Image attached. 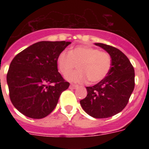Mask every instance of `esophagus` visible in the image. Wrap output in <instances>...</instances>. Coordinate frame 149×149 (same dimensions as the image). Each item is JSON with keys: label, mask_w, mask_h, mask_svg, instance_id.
Instances as JSON below:
<instances>
[{"label": "esophagus", "mask_w": 149, "mask_h": 149, "mask_svg": "<svg viewBox=\"0 0 149 149\" xmlns=\"http://www.w3.org/2000/svg\"><path fill=\"white\" fill-rule=\"evenodd\" d=\"M70 87L72 89H77L78 88V85H76V84H71Z\"/></svg>", "instance_id": "esophagus-1"}]
</instances>
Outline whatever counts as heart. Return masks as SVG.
Masks as SVG:
<instances>
[{"instance_id": "b5f03b06", "label": "heart", "mask_w": 149, "mask_h": 149, "mask_svg": "<svg viewBox=\"0 0 149 149\" xmlns=\"http://www.w3.org/2000/svg\"><path fill=\"white\" fill-rule=\"evenodd\" d=\"M57 65L63 76H67L77 65L79 70L66 77L71 82L91 84L101 81L107 76L112 65L111 55L89 45H79L63 51L58 56Z\"/></svg>"}]
</instances>
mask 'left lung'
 <instances>
[{
  "label": "left lung",
  "instance_id": "left-lung-1",
  "mask_svg": "<svg viewBox=\"0 0 149 149\" xmlns=\"http://www.w3.org/2000/svg\"><path fill=\"white\" fill-rule=\"evenodd\" d=\"M111 56V70L103 80L86 86L87 95L79 103L84 111L95 118H107L122 111L134 88V70L127 56L111 45L95 43Z\"/></svg>",
  "mask_w": 149,
  "mask_h": 149
}]
</instances>
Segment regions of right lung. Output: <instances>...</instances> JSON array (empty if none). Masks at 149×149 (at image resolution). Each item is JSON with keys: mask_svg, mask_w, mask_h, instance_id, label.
Returning a JSON list of instances; mask_svg holds the SVG:
<instances>
[{"mask_svg": "<svg viewBox=\"0 0 149 149\" xmlns=\"http://www.w3.org/2000/svg\"><path fill=\"white\" fill-rule=\"evenodd\" d=\"M70 42H38L17 54L7 74L9 96L22 114L41 119L57 105L70 83L58 72V55Z\"/></svg>", "mask_w": 149, "mask_h": 149, "instance_id": "obj_1", "label": "right lung"}]
</instances>
